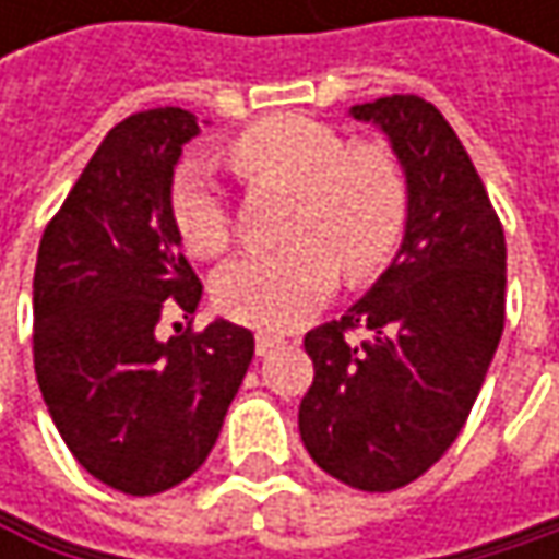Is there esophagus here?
Returning a JSON list of instances; mask_svg holds the SVG:
<instances>
[{
	"label": "esophagus",
	"instance_id": "esophagus-1",
	"mask_svg": "<svg viewBox=\"0 0 559 559\" xmlns=\"http://www.w3.org/2000/svg\"><path fill=\"white\" fill-rule=\"evenodd\" d=\"M281 346H284V336H278V333H259V336H255L259 356H269V353H275Z\"/></svg>",
	"mask_w": 559,
	"mask_h": 559
}]
</instances>
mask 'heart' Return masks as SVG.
Here are the masks:
<instances>
[{
  "label": "heart",
  "instance_id": "1",
  "mask_svg": "<svg viewBox=\"0 0 559 559\" xmlns=\"http://www.w3.org/2000/svg\"><path fill=\"white\" fill-rule=\"evenodd\" d=\"M226 155L249 183L294 193L284 239L213 275V304L229 320L290 330L310 317L336 278L369 284L394 259L407 229V174L382 142H349L323 119L284 112L242 129ZM170 219L197 259L219 255L233 239L223 187L206 165L187 162L170 180Z\"/></svg>",
  "mask_w": 559,
  "mask_h": 559
}]
</instances>
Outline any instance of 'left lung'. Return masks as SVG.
Returning a JSON list of instances; mask_svg holds the SVG:
<instances>
[{
	"label": "left lung",
	"mask_w": 559,
	"mask_h": 559,
	"mask_svg": "<svg viewBox=\"0 0 559 559\" xmlns=\"http://www.w3.org/2000/svg\"><path fill=\"white\" fill-rule=\"evenodd\" d=\"M407 174V229L376 287L304 336L300 440L333 479L394 492L460 437L504 330V233L463 142L411 93L353 106ZM364 340L356 341L355 333Z\"/></svg>",
	"instance_id": "obj_1"
}]
</instances>
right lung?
<instances>
[{
	"label": "right lung",
	"instance_id": "add662e5",
	"mask_svg": "<svg viewBox=\"0 0 559 559\" xmlns=\"http://www.w3.org/2000/svg\"><path fill=\"white\" fill-rule=\"evenodd\" d=\"M197 132L177 106L119 122L38 246V385L73 460L126 496L203 466L255 356V336L226 320L158 340L165 310L187 317L203 294L170 219L174 165Z\"/></svg>",
	"mask_w": 559,
	"mask_h": 559
}]
</instances>
